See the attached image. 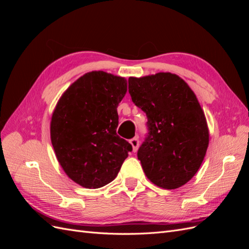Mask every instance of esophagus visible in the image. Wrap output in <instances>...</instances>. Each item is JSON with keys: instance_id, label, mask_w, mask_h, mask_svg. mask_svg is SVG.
Instances as JSON below:
<instances>
[{"instance_id": "1", "label": "esophagus", "mask_w": 249, "mask_h": 249, "mask_svg": "<svg viewBox=\"0 0 249 249\" xmlns=\"http://www.w3.org/2000/svg\"><path fill=\"white\" fill-rule=\"evenodd\" d=\"M130 143H131V145H132V150H133L134 153H136L137 149H138V146H139V140H138V138L135 137V138L131 139Z\"/></svg>"}]
</instances>
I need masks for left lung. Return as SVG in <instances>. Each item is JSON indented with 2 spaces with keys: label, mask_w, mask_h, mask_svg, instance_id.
<instances>
[{
  "label": "left lung",
  "mask_w": 249,
  "mask_h": 249,
  "mask_svg": "<svg viewBox=\"0 0 249 249\" xmlns=\"http://www.w3.org/2000/svg\"><path fill=\"white\" fill-rule=\"evenodd\" d=\"M133 103L146 113L148 136L138 149L146 178L177 189L196 175L209 146V127L193 90L176 73L129 78Z\"/></svg>",
  "instance_id": "left-lung-1"
}]
</instances>
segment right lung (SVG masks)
I'll use <instances>...</instances> for the list:
<instances>
[{
  "label": "right lung",
  "instance_id": "1",
  "mask_svg": "<svg viewBox=\"0 0 249 249\" xmlns=\"http://www.w3.org/2000/svg\"><path fill=\"white\" fill-rule=\"evenodd\" d=\"M127 90L124 77L86 72L62 93L50 132L57 160L74 183L97 189L111 183L132 150L116 134L118 104Z\"/></svg>",
  "mask_w": 249,
  "mask_h": 249
}]
</instances>
